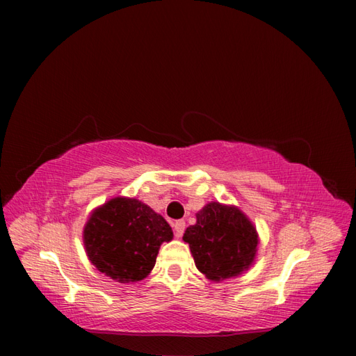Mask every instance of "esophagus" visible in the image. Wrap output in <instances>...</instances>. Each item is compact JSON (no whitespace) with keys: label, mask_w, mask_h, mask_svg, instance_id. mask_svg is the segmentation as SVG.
Masks as SVG:
<instances>
[{"label":"esophagus","mask_w":356,"mask_h":356,"mask_svg":"<svg viewBox=\"0 0 356 356\" xmlns=\"http://www.w3.org/2000/svg\"><path fill=\"white\" fill-rule=\"evenodd\" d=\"M184 230H186V221L184 220H178V221L174 222V232H175L177 238H181V236L184 234Z\"/></svg>","instance_id":"esophagus-1"}]
</instances>
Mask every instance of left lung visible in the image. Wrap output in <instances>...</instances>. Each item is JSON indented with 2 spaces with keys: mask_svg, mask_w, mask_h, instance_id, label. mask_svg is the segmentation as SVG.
Instances as JSON below:
<instances>
[{
  "mask_svg": "<svg viewBox=\"0 0 356 356\" xmlns=\"http://www.w3.org/2000/svg\"><path fill=\"white\" fill-rule=\"evenodd\" d=\"M182 239L190 245L196 267L213 282L238 276L255 258L258 234L234 207L211 202L196 215Z\"/></svg>",
  "mask_w": 356,
  "mask_h": 356,
  "instance_id": "obj_1",
  "label": "left lung"
}]
</instances>
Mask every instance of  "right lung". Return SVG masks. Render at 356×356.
Listing matches in <instances>:
<instances>
[{"mask_svg":"<svg viewBox=\"0 0 356 356\" xmlns=\"http://www.w3.org/2000/svg\"><path fill=\"white\" fill-rule=\"evenodd\" d=\"M83 238L93 266L114 281L129 284L153 270L160 245L172 241L174 233L145 203L115 197L92 212Z\"/></svg>","mask_w":356,"mask_h":356,"instance_id":"1","label":"right lung"}]
</instances>
